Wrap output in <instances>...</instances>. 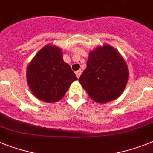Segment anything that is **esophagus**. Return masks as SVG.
<instances>
[{
	"label": "esophagus",
	"instance_id": "obj_1",
	"mask_svg": "<svg viewBox=\"0 0 153 153\" xmlns=\"http://www.w3.org/2000/svg\"><path fill=\"white\" fill-rule=\"evenodd\" d=\"M75 74H76V77L79 78V76H80V74H81V70H78V71H76Z\"/></svg>",
	"mask_w": 153,
	"mask_h": 153
}]
</instances>
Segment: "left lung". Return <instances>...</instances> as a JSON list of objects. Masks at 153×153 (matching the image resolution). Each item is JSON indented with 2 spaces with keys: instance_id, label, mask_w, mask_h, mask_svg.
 <instances>
[{
  "instance_id": "left-lung-1",
  "label": "left lung",
  "mask_w": 153,
  "mask_h": 153,
  "mask_svg": "<svg viewBox=\"0 0 153 153\" xmlns=\"http://www.w3.org/2000/svg\"><path fill=\"white\" fill-rule=\"evenodd\" d=\"M128 78V67L120 53L104 45L90 51L79 82L91 99L102 104L120 96Z\"/></svg>"
}]
</instances>
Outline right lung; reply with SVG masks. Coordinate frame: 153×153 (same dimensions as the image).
<instances>
[{
  "label": "right lung",
  "instance_id": "1",
  "mask_svg": "<svg viewBox=\"0 0 153 153\" xmlns=\"http://www.w3.org/2000/svg\"><path fill=\"white\" fill-rule=\"evenodd\" d=\"M26 79L36 98L54 103L61 100L77 77L69 64L63 61L62 49L49 44L43 47L29 63Z\"/></svg>",
  "mask_w": 153,
  "mask_h": 153
}]
</instances>
